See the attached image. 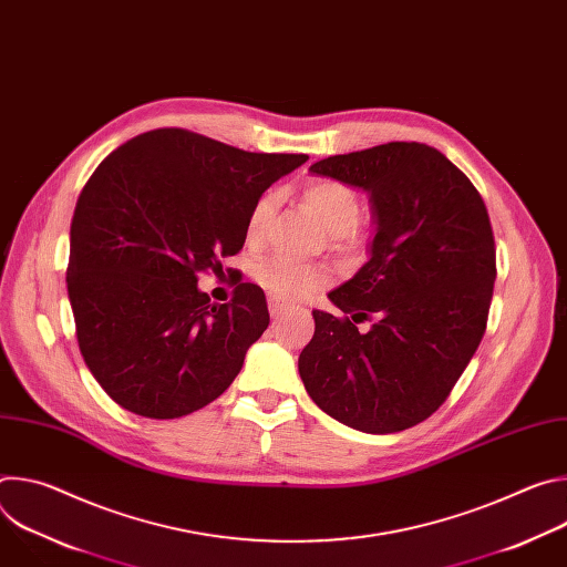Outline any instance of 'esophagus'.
Wrapping results in <instances>:
<instances>
[{
  "label": "esophagus",
  "instance_id": "obj_1",
  "mask_svg": "<svg viewBox=\"0 0 567 567\" xmlns=\"http://www.w3.org/2000/svg\"><path fill=\"white\" fill-rule=\"evenodd\" d=\"M285 309H289V302H285L278 296H269V313L271 316H280Z\"/></svg>",
  "mask_w": 567,
  "mask_h": 567
}]
</instances>
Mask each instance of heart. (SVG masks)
<instances>
[{
    "instance_id": "heart-1",
    "label": "heart",
    "mask_w": 567,
    "mask_h": 567,
    "mask_svg": "<svg viewBox=\"0 0 567 567\" xmlns=\"http://www.w3.org/2000/svg\"><path fill=\"white\" fill-rule=\"evenodd\" d=\"M305 204L309 210L326 224V228L337 237L343 239L348 237L357 221H359V199L354 190L346 184L330 182V179H316L309 182L302 190ZM278 195L276 193H265L258 197L249 213V239H260L276 213ZM256 280L274 296L296 300V298H307L316 293L318 289L326 287L332 280V274L328 267L322 265H309V262H298L289 256H269L262 258L256 265L254 271Z\"/></svg>"
}]
</instances>
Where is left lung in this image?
<instances>
[{"instance_id":"obj_1","label":"left lung","mask_w":567,"mask_h":567,"mask_svg":"<svg viewBox=\"0 0 567 567\" xmlns=\"http://www.w3.org/2000/svg\"><path fill=\"white\" fill-rule=\"evenodd\" d=\"M316 177L370 197L368 262L313 309L298 357L307 394L337 422L372 433L431 417L475 354L496 280L487 206L468 177L424 143H385L320 158ZM371 320L361 333L357 321Z\"/></svg>"}]
</instances>
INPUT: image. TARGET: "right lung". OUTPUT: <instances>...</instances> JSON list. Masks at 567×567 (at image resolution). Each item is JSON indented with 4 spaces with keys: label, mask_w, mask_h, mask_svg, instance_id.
<instances>
[{
    "label": "right lung",
    "mask_w": 567,
    "mask_h": 567,
    "mask_svg": "<svg viewBox=\"0 0 567 567\" xmlns=\"http://www.w3.org/2000/svg\"><path fill=\"white\" fill-rule=\"evenodd\" d=\"M307 154H258L166 127L114 150L78 197L66 291L83 359L125 411L190 415L237 377L269 326L265 291L210 302L197 274L221 269L249 213Z\"/></svg>",
    "instance_id": "add662e5"
}]
</instances>
